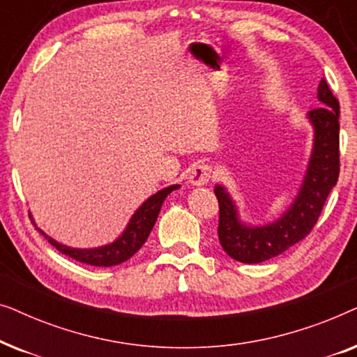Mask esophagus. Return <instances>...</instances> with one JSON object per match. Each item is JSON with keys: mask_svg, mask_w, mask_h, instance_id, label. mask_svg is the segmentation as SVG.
<instances>
[{"mask_svg": "<svg viewBox=\"0 0 357 357\" xmlns=\"http://www.w3.org/2000/svg\"><path fill=\"white\" fill-rule=\"evenodd\" d=\"M213 175V167L208 164H195L192 169H190V183L197 185V187H202V185H206L209 180H211Z\"/></svg>", "mask_w": 357, "mask_h": 357, "instance_id": "34e87169", "label": "esophagus"}]
</instances>
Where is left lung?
<instances>
[{"label":"left lung","mask_w":357,"mask_h":357,"mask_svg":"<svg viewBox=\"0 0 357 357\" xmlns=\"http://www.w3.org/2000/svg\"><path fill=\"white\" fill-rule=\"evenodd\" d=\"M317 97L321 105L307 115L315 133L309 167L294 203L280 219L266 226H245L226 188H214L219 203V242L234 260L261 263L281 255L310 234L319 221L340 175V102L325 79L320 81Z\"/></svg>","instance_id":"left-lung-1"}]
</instances>
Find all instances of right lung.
<instances>
[{"label":"right lung","mask_w":357,"mask_h":357,"mask_svg":"<svg viewBox=\"0 0 357 357\" xmlns=\"http://www.w3.org/2000/svg\"><path fill=\"white\" fill-rule=\"evenodd\" d=\"M180 185H170L167 188H162L160 192L154 193L153 197H149L141 206L136 209V213L131 216L128 226H126L125 232L116 238L115 242L109 243V245L97 247V248H71L63 245V243L53 241L52 237H48L45 232L37 229L43 237L48 238V242L56 248L58 252H61L63 255H68L73 260L86 263V265L92 266H115L120 265L135 255L136 252L143 247L146 238L149 237L151 231H153L155 219L159 216L160 208L165 197L169 193H172L174 190H177Z\"/></svg>","instance_id":"obj_1"}]
</instances>
